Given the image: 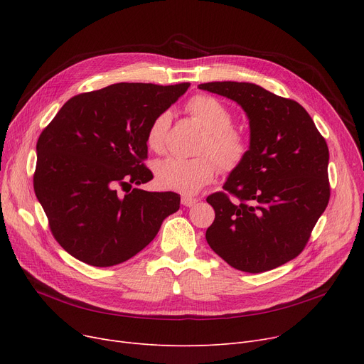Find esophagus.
Wrapping results in <instances>:
<instances>
[{
  "label": "esophagus",
  "instance_id": "34e87169",
  "mask_svg": "<svg viewBox=\"0 0 364 364\" xmlns=\"http://www.w3.org/2000/svg\"><path fill=\"white\" fill-rule=\"evenodd\" d=\"M198 200H199V199H196V198H188V196H183V198H181V203H183L184 206H193Z\"/></svg>",
  "mask_w": 364,
  "mask_h": 364
}]
</instances>
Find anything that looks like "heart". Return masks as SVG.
I'll return each mask as SVG.
<instances>
[{
	"label": "heart",
	"instance_id": "b5f03b06",
	"mask_svg": "<svg viewBox=\"0 0 364 364\" xmlns=\"http://www.w3.org/2000/svg\"><path fill=\"white\" fill-rule=\"evenodd\" d=\"M186 110L208 131L199 150L203 156L166 158L156 164L155 176L158 184L166 190L193 195L213 183L218 172V161L224 171L239 168L250 153V140L233 127L235 117L230 107L211 95H193L187 102ZM169 125V112H162L151 119L146 131V143L150 150L162 151Z\"/></svg>",
	"mask_w": 364,
	"mask_h": 364
}]
</instances>
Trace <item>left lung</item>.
I'll return each instance as SVG.
<instances>
[{
  "mask_svg": "<svg viewBox=\"0 0 364 364\" xmlns=\"http://www.w3.org/2000/svg\"><path fill=\"white\" fill-rule=\"evenodd\" d=\"M199 88L239 103L251 127L245 162L224 192L206 198L215 211L206 242L240 272L273 270L302 252L329 203L326 140L298 102L259 85L223 81Z\"/></svg>",
  "mask_w": 364,
  "mask_h": 364,
  "instance_id": "8db88e82",
  "label": "left lung"
}]
</instances>
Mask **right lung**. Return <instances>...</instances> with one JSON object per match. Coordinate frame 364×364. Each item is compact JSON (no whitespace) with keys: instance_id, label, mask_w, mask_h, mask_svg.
Segmentation results:
<instances>
[{"instance_id":"right-lung-1","label":"right lung","mask_w":364,"mask_h":364,"mask_svg":"<svg viewBox=\"0 0 364 364\" xmlns=\"http://www.w3.org/2000/svg\"><path fill=\"white\" fill-rule=\"evenodd\" d=\"M188 82H119L68 100L36 143L33 190L54 239L94 267L121 264L155 239L180 195L131 188L153 178L146 131ZM126 192L121 196L119 190Z\"/></svg>"}]
</instances>
